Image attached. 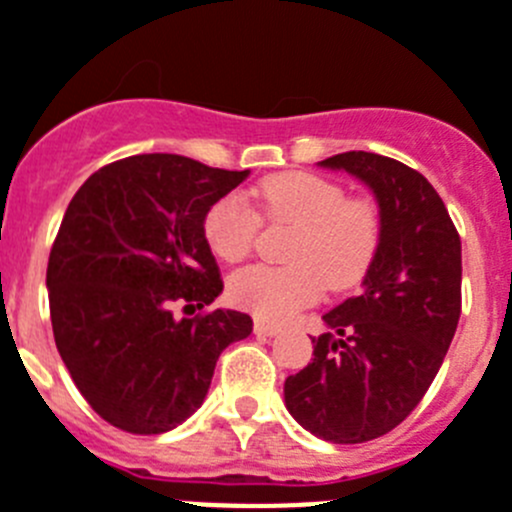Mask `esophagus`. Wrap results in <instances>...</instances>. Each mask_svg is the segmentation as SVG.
I'll list each match as a JSON object with an SVG mask.
<instances>
[{
  "mask_svg": "<svg viewBox=\"0 0 512 512\" xmlns=\"http://www.w3.org/2000/svg\"><path fill=\"white\" fill-rule=\"evenodd\" d=\"M277 332H280V327L272 325V322L260 320V317H257V320H255V335H260V337H275Z\"/></svg>",
  "mask_w": 512,
  "mask_h": 512,
  "instance_id": "1",
  "label": "esophagus"
}]
</instances>
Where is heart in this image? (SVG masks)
<instances>
[{
    "label": "heart",
    "mask_w": 512,
    "mask_h": 512,
    "mask_svg": "<svg viewBox=\"0 0 512 512\" xmlns=\"http://www.w3.org/2000/svg\"><path fill=\"white\" fill-rule=\"evenodd\" d=\"M262 217L297 227L287 267L252 265L227 282V297L260 320L282 322L320 297L322 285L345 292L360 285L375 262L382 217L372 200L347 197L337 182L307 172H282L255 190ZM205 240L222 262H240L255 245L260 217L240 195H225L205 215Z\"/></svg>",
    "instance_id": "1"
}]
</instances>
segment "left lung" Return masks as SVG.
I'll return each instance as SVG.
<instances>
[{"mask_svg": "<svg viewBox=\"0 0 512 512\" xmlns=\"http://www.w3.org/2000/svg\"><path fill=\"white\" fill-rule=\"evenodd\" d=\"M375 195L382 240L362 292L322 315L312 362L285 380V408L327 443L398 428L428 393L460 320V237L435 187L375 152L317 162Z\"/></svg>", "mask_w": 512, "mask_h": 512, "instance_id": "8db88e82", "label": "left lung"}]
</instances>
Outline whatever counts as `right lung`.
<instances>
[{
	"label": "right lung",
	"mask_w": 512,
	"mask_h": 512,
	"mask_svg": "<svg viewBox=\"0 0 512 512\" xmlns=\"http://www.w3.org/2000/svg\"><path fill=\"white\" fill-rule=\"evenodd\" d=\"M250 170L182 155H135L94 172L64 212L47 265L57 350L94 413L135 435L185 423L207 398L220 352L252 317L212 310L220 270L205 215Z\"/></svg>",
	"instance_id": "1"
}]
</instances>
